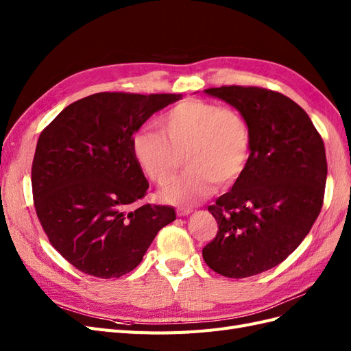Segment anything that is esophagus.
<instances>
[{
  "label": "esophagus",
  "instance_id": "esophagus-1",
  "mask_svg": "<svg viewBox=\"0 0 351 351\" xmlns=\"http://www.w3.org/2000/svg\"><path fill=\"white\" fill-rule=\"evenodd\" d=\"M193 212L192 208H177V215L178 217H187Z\"/></svg>",
  "mask_w": 351,
  "mask_h": 351
}]
</instances>
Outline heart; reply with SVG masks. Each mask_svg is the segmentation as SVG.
Wrapping results in <instances>:
<instances>
[{
    "label": "heart",
    "mask_w": 351,
    "mask_h": 351,
    "mask_svg": "<svg viewBox=\"0 0 351 351\" xmlns=\"http://www.w3.org/2000/svg\"><path fill=\"white\" fill-rule=\"evenodd\" d=\"M161 127L162 132H136L132 152L147 178L159 186L173 182L183 167L184 156L189 171L162 190L164 200L193 205L212 195L215 183L231 186L246 171L250 129L237 110L187 99L162 117Z\"/></svg>",
    "instance_id": "1"
}]
</instances>
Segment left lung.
<instances>
[{
  "mask_svg": "<svg viewBox=\"0 0 351 351\" xmlns=\"http://www.w3.org/2000/svg\"><path fill=\"white\" fill-rule=\"evenodd\" d=\"M205 93L246 119L250 159L230 192L208 208L218 232L202 256L224 277L246 278L277 267L311 231L324 204L325 146L309 115L282 93L256 86Z\"/></svg>",
  "mask_w": 351,
  "mask_h": 351,
  "instance_id": "8db88e82",
  "label": "left lung"
}]
</instances>
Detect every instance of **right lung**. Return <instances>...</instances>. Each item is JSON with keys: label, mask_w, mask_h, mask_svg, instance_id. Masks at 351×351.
Returning <instances> with one entry per match:
<instances>
[{"label": "right lung", "mask_w": 351, "mask_h": 351, "mask_svg": "<svg viewBox=\"0 0 351 351\" xmlns=\"http://www.w3.org/2000/svg\"><path fill=\"white\" fill-rule=\"evenodd\" d=\"M180 98L95 93L70 104L40 133L32 164L36 215L49 243L79 271L105 280L133 271L158 231L176 219L171 206H136L149 183L132 139Z\"/></svg>", "instance_id": "add662e5"}]
</instances>
